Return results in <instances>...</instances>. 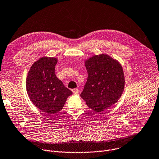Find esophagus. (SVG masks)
Instances as JSON below:
<instances>
[{"mask_svg": "<svg viewBox=\"0 0 159 159\" xmlns=\"http://www.w3.org/2000/svg\"><path fill=\"white\" fill-rule=\"evenodd\" d=\"M72 92H73L74 94H77V93H79V89H78V88L73 89H72Z\"/></svg>", "mask_w": 159, "mask_h": 159, "instance_id": "obj_1", "label": "esophagus"}]
</instances>
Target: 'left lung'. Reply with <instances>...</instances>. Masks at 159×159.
I'll return each mask as SVG.
<instances>
[{"label": "left lung", "mask_w": 159, "mask_h": 159, "mask_svg": "<svg viewBox=\"0 0 159 159\" xmlns=\"http://www.w3.org/2000/svg\"><path fill=\"white\" fill-rule=\"evenodd\" d=\"M88 77L80 97L97 112L108 109L120 99L125 77L122 66L106 54L94 56L85 62Z\"/></svg>", "instance_id": "obj_1"}]
</instances>
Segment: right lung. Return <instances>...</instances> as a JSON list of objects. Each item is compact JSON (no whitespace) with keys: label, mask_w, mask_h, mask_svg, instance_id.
<instances>
[{"label":"right lung","mask_w":159,"mask_h":159,"mask_svg":"<svg viewBox=\"0 0 159 159\" xmlns=\"http://www.w3.org/2000/svg\"><path fill=\"white\" fill-rule=\"evenodd\" d=\"M57 62L54 57L40 58L32 65L26 79L27 91L31 102L50 116L60 111L72 94L56 75Z\"/></svg>","instance_id":"obj_1"}]
</instances>
